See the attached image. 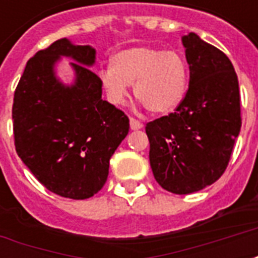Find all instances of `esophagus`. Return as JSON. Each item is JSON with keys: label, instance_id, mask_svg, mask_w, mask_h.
Masks as SVG:
<instances>
[{"label": "esophagus", "instance_id": "1", "mask_svg": "<svg viewBox=\"0 0 258 258\" xmlns=\"http://www.w3.org/2000/svg\"><path fill=\"white\" fill-rule=\"evenodd\" d=\"M130 127H131V130H141L144 128V124L140 123L137 118H130Z\"/></svg>", "mask_w": 258, "mask_h": 258}]
</instances>
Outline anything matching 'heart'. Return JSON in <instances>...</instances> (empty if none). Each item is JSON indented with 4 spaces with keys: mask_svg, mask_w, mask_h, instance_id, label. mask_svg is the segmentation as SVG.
I'll return each mask as SVG.
<instances>
[{
    "mask_svg": "<svg viewBox=\"0 0 258 258\" xmlns=\"http://www.w3.org/2000/svg\"><path fill=\"white\" fill-rule=\"evenodd\" d=\"M98 77L113 105H124L134 85L135 98L156 116L175 112L189 87V68L181 53L144 45L118 51Z\"/></svg>",
    "mask_w": 258,
    "mask_h": 258,
    "instance_id": "b5f03b06",
    "label": "heart"
}]
</instances>
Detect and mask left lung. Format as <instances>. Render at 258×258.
I'll return each mask as SVG.
<instances>
[{"instance_id": "8db88e82", "label": "left lung", "mask_w": 258, "mask_h": 258, "mask_svg": "<svg viewBox=\"0 0 258 258\" xmlns=\"http://www.w3.org/2000/svg\"><path fill=\"white\" fill-rule=\"evenodd\" d=\"M189 88L174 113L146 124L149 162L157 184L188 195L214 184L240 133L238 76L231 60L198 34L182 37Z\"/></svg>"}]
</instances>
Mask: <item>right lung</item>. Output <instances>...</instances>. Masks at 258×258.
I'll return each mask as SVG.
<instances>
[{
	"instance_id": "add662e5",
	"label": "right lung",
	"mask_w": 258,
	"mask_h": 258,
	"mask_svg": "<svg viewBox=\"0 0 258 258\" xmlns=\"http://www.w3.org/2000/svg\"><path fill=\"white\" fill-rule=\"evenodd\" d=\"M96 51L58 40L27 62L15 91V148L40 182L69 199H88L99 192L109 160L127 137L130 120L102 98L92 73ZM62 57L74 60L72 85L56 74Z\"/></svg>"
}]
</instances>
